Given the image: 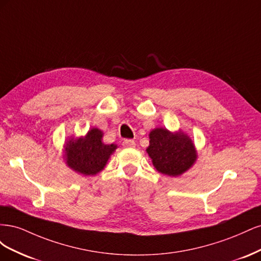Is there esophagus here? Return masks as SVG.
Masks as SVG:
<instances>
[{
	"instance_id": "34e87169",
	"label": "esophagus",
	"mask_w": 261,
	"mask_h": 261,
	"mask_svg": "<svg viewBox=\"0 0 261 261\" xmlns=\"http://www.w3.org/2000/svg\"><path fill=\"white\" fill-rule=\"evenodd\" d=\"M135 146H136V143L132 139H125L123 141V147L125 148H134Z\"/></svg>"
}]
</instances>
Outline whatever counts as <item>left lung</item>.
<instances>
[{
    "instance_id": "left-lung-1",
    "label": "left lung",
    "mask_w": 261,
    "mask_h": 261,
    "mask_svg": "<svg viewBox=\"0 0 261 261\" xmlns=\"http://www.w3.org/2000/svg\"><path fill=\"white\" fill-rule=\"evenodd\" d=\"M147 152L154 168L162 174L177 176L196 161V150L192 139L183 133L172 134L165 128H155L149 135Z\"/></svg>"
}]
</instances>
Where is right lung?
<instances>
[{"label": "right lung", "instance_id": "right-lung-1", "mask_svg": "<svg viewBox=\"0 0 261 261\" xmlns=\"http://www.w3.org/2000/svg\"><path fill=\"white\" fill-rule=\"evenodd\" d=\"M102 133L92 128L85 137L70 139L65 146V159L70 169L84 175H94L106 167L116 145L102 143Z\"/></svg>", "mask_w": 261, "mask_h": 261}]
</instances>
